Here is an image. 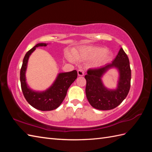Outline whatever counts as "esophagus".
<instances>
[{
	"mask_svg": "<svg viewBox=\"0 0 152 152\" xmlns=\"http://www.w3.org/2000/svg\"><path fill=\"white\" fill-rule=\"evenodd\" d=\"M78 75L79 76H83L84 75V70L83 69H79L78 70Z\"/></svg>",
	"mask_w": 152,
	"mask_h": 152,
	"instance_id": "34e87169",
	"label": "esophagus"
}]
</instances>
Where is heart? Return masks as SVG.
<instances>
[{"label": "heart", "mask_w": 152, "mask_h": 152, "mask_svg": "<svg viewBox=\"0 0 152 152\" xmlns=\"http://www.w3.org/2000/svg\"><path fill=\"white\" fill-rule=\"evenodd\" d=\"M77 59L83 61L95 60V66H100L108 63L112 59V54L107 48L99 46H83L80 48L75 53ZM69 59L72 61L71 57Z\"/></svg>", "instance_id": "1"}]
</instances>
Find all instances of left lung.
Wrapping results in <instances>:
<instances>
[{
	"label": "left lung",
	"instance_id": "left-lung-1",
	"mask_svg": "<svg viewBox=\"0 0 152 152\" xmlns=\"http://www.w3.org/2000/svg\"><path fill=\"white\" fill-rule=\"evenodd\" d=\"M113 67L117 69L119 73L117 88L108 89L104 86L102 78L108 70ZM85 78L86 96L93 108L108 110L117 107L126 98L130 89L131 70L127 54L121 48L111 63L99 69H89Z\"/></svg>",
	"mask_w": 152,
	"mask_h": 152
}]
</instances>
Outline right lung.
<instances>
[{
    "label": "right lung",
    "mask_w": 152,
    "mask_h": 152,
    "mask_svg": "<svg viewBox=\"0 0 152 152\" xmlns=\"http://www.w3.org/2000/svg\"><path fill=\"white\" fill-rule=\"evenodd\" d=\"M48 44L39 43L28 51L25 54L20 71L21 89L25 99L33 107L41 111H50L57 108L65 98L68 89L77 78L78 73L76 70L58 74L54 82L49 88L43 91H37L28 86L26 81L27 63L31 53L36 48L46 46Z\"/></svg>",
    "instance_id": "obj_1"
}]
</instances>
